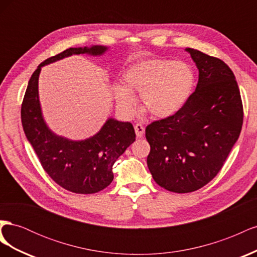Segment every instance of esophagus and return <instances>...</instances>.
I'll return each instance as SVG.
<instances>
[{
    "label": "esophagus",
    "mask_w": 257,
    "mask_h": 257,
    "mask_svg": "<svg viewBox=\"0 0 257 257\" xmlns=\"http://www.w3.org/2000/svg\"><path fill=\"white\" fill-rule=\"evenodd\" d=\"M135 128V133H136V136L138 138H142L145 134V127L142 125V124H136V125L134 126Z\"/></svg>",
    "instance_id": "1"
}]
</instances>
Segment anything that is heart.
Instances as JSON below:
<instances>
[{"instance_id":"heart-1","label":"heart","mask_w":257,"mask_h":257,"mask_svg":"<svg viewBox=\"0 0 257 257\" xmlns=\"http://www.w3.org/2000/svg\"><path fill=\"white\" fill-rule=\"evenodd\" d=\"M125 85L112 88L120 109L126 115L134 111L135 95L154 118L164 119L175 114L185 104L195 84L191 66L183 61L148 59L131 65L123 74Z\"/></svg>"}]
</instances>
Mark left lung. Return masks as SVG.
Returning <instances> with one entry per match:
<instances>
[{
	"instance_id": "left-lung-1",
	"label": "left lung",
	"mask_w": 257,
	"mask_h": 257,
	"mask_svg": "<svg viewBox=\"0 0 257 257\" xmlns=\"http://www.w3.org/2000/svg\"><path fill=\"white\" fill-rule=\"evenodd\" d=\"M198 69L195 92L174 115L146 128L150 173L162 188L190 193L220 172L243 122L240 91L231 69L217 58L185 48Z\"/></svg>"
}]
</instances>
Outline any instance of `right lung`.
Wrapping results in <instances>:
<instances>
[{
    "instance_id": "obj_1",
    "label": "right lung",
    "mask_w": 257,
    "mask_h": 257,
    "mask_svg": "<svg viewBox=\"0 0 257 257\" xmlns=\"http://www.w3.org/2000/svg\"><path fill=\"white\" fill-rule=\"evenodd\" d=\"M109 47L100 45L68 48L45 60L31 76L21 107V122L43 168L62 188L78 194L102 191L113 180L112 166L121 154L135 142L132 123L109 116L95 135L73 141L57 135L46 123L38 95L42 67L73 54L100 57Z\"/></svg>"
}]
</instances>
